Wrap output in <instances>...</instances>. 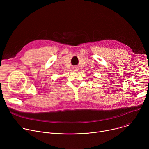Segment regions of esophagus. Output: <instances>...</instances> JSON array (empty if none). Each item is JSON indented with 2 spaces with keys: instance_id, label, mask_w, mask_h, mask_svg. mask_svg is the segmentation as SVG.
<instances>
[{
  "instance_id": "1",
  "label": "esophagus",
  "mask_w": 149,
  "mask_h": 149,
  "mask_svg": "<svg viewBox=\"0 0 149 149\" xmlns=\"http://www.w3.org/2000/svg\"><path fill=\"white\" fill-rule=\"evenodd\" d=\"M74 70H78V68L77 67H75V68H74Z\"/></svg>"
}]
</instances>
